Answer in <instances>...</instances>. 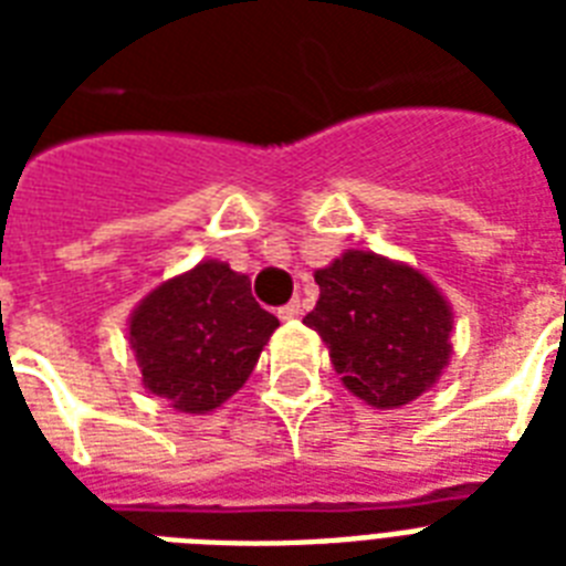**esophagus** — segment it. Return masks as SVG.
Here are the masks:
<instances>
[{"label":"esophagus","mask_w":566,"mask_h":566,"mask_svg":"<svg viewBox=\"0 0 566 566\" xmlns=\"http://www.w3.org/2000/svg\"><path fill=\"white\" fill-rule=\"evenodd\" d=\"M300 314H302L300 300L287 302V305H282V308H279V317H282V319H293V317H300Z\"/></svg>","instance_id":"1"}]
</instances>
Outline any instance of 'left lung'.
<instances>
[{"instance_id": "1", "label": "left lung", "mask_w": 566, "mask_h": 566, "mask_svg": "<svg viewBox=\"0 0 566 566\" xmlns=\"http://www.w3.org/2000/svg\"><path fill=\"white\" fill-rule=\"evenodd\" d=\"M317 308L305 317L358 399L399 408L447 367L452 314L422 273L373 252H346L314 273Z\"/></svg>"}]
</instances>
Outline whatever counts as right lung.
Listing matches in <instances>:
<instances>
[{"label":"right lung","instance_id":"obj_1","mask_svg":"<svg viewBox=\"0 0 566 566\" xmlns=\"http://www.w3.org/2000/svg\"><path fill=\"white\" fill-rule=\"evenodd\" d=\"M275 326L247 275L205 261L140 302L128 340L155 396L181 413H205L243 387Z\"/></svg>","mask_w":566,"mask_h":566}]
</instances>
